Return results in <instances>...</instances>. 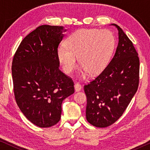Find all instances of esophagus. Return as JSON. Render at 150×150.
<instances>
[{
    "instance_id": "esophagus-1",
    "label": "esophagus",
    "mask_w": 150,
    "mask_h": 150,
    "mask_svg": "<svg viewBox=\"0 0 150 150\" xmlns=\"http://www.w3.org/2000/svg\"><path fill=\"white\" fill-rule=\"evenodd\" d=\"M81 88H82L81 85H80L79 83H75V85H74V89H75V91H76L77 92V91H81Z\"/></svg>"
}]
</instances>
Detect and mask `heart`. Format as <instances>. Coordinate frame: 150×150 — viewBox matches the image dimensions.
<instances>
[{"label":"heart","instance_id":"1","mask_svg":"<svg viewBox=\"0 0 150 150\" xmlns=\"http://www.w3.org/2000/svg\"><path fill=\"white\" fill-rule=\"evenodd\" d=\"M115 47V38L109 30L81 28L74 32L60 45L57 54L63 71L69 74L76 65H81L80 73L96 75L108 64Z\"/></svg>","mask_w":150,"mask_h":150}]
</instances>
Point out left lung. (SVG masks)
I'll list each match as a JSON object with an SVG mask.
<instances>
[{"instance_id": "obj_1", "label": "left lung", "mask_w": 150, "mask_h": 150, "mask_svg": "<svg viewBox=\"0 0 150 150\" xmlns=\"http://www.w3.org/2000/svg\"><path fill=\"white\" fill-rule=\"evenodd\" d=\"M110 25L118 30L115 53L99 76L84 86L86 119L98 128L109 126L122 115L139 86L138 54L122 28L115 24Z\"/></svg>"}]
</instances>
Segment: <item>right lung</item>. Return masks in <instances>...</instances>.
Instances as JSON below:
<instances>
[{
    "label": "right lung",
    "mask_w": 150,
    "mask_h": 150,
    "mask_svg": "<svg viewBox=\"0 0 150 150\" xmlns=\"http://www.w3.org/2000/svg\"><path fill=\"white\" fill-rule=\"evenodd\" d=\"M67 30L63 26H39L24 38L13 57L16 103L26 119L40 128L59 122L63 101L74 93L73 81L59 69L57 54Z\"/></svg>",
    "instance_id": "1"
}]
</instances>
